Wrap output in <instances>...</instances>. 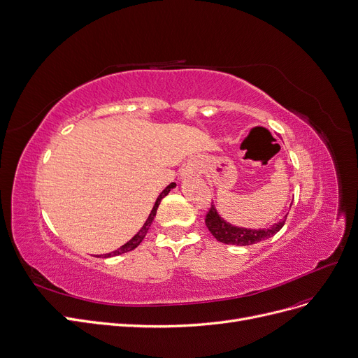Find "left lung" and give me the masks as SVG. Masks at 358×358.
Segmentation results:
<instances>
[{"label": "left lung", "instance_id": "8db88e82", "mask_svg": "<svg viewBox=\"0 0 358 358\" xmlns=\"http://www.w3.org/2000/svg\"><path fill=\"white\" fill-rule=\"evenodd\" d=\"M287 217V215H286ZM286 217L280 220L279 222L273 224L270 229H259V230H250V229H243V227H234L227 221H224L214 205H210L208 209V213L205 215V224L208 230L213 233L215 239L221 243L226 245H237V246H249L258 242H262L266 239H270L271 236H274L277 231H279L283 226Z\"/></svg>", "mask_w": 358, "mask_h": 358}]
</instances>
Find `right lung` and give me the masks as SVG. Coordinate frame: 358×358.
I'll return each instance as SVG.
<instances>
[{
	"instance_id": "right-lung-1",
	"label": "right lung",
	"mask_w": 358,
	"mask_h": 358,
	"mask_svg": "<svg viewBox=\"0 0 358 358\" xmlns=\"http://www.w3.org/2000/svg\"><path fill=\"white\" fill-rule=\"evenodd\" d=\"M176 187V182H171L169 186H166L165 187V190L159 194V197L156 199V202H155V206H153V209H152V213H150V215H149V218H148V221L144 222V226L141 227V230L132 237V239L129 241V242H127L124 246H121L119 249H116V250H113V252H110V254H104L103 257L104 258H108V257H115V255H121V254H125V252H129V250H132V249H136L140 243H141V241L144 239V236L148 234V230H149V227H150V224H152V221H153V218H155V215H156V210H157V206H159V203H161V201L164 199V197L171 192V189H174Z\"/></svg>"
}]
</instances>
